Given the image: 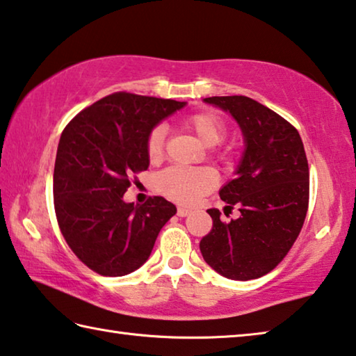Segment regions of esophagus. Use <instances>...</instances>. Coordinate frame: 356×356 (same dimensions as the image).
<instances>
[{"label":"esophagus","instance_id":"34e87169","mask_svg":"<svg viewBox=\"0 0 356 356\" xmlns=\"http://www.w3.org/2000/svg\"><path fill=\"white\" fill-rule=\"evenodd\" d=\"M189 214H191V209L183 208V207L178 208V216H179V217H186V216H189Z\"/></svg>","mask_w":356,"mask_h":356}]
</instances>
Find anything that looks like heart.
<instances>
[{
    "instance_id": "heart-1",
    "label": "heart",
    "mask_w": 356,
    "mask_h": 356,
    "mask_svg": "<svg viewBox=\"0 0 356 356\" xmlns=\"http://www.w3.org/2000/svg\"><path fill=\"white\" fill-rule=\"evenodd\" d=\"M183 127L194 133L207 147H214L225 137L222 118L209 111H202L186 117ZM165 127L158 124L147 137V156L149 161H159L164 153ZM217 186V175L207 167H168L156 178V188L172 200L181 204H194Z\"/></svg>"
}]
</instances>
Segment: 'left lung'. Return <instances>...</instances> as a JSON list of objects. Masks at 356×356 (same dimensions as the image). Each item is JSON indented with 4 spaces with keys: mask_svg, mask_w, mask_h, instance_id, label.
Returning a JSON list of instances; mask_svg holds the SVG:
<instances>
[{
    "mask_svg": "<svg viewBox=\"0 0 356 356\" xmlns=\"http://www.w3.org/2000/svg\"><path fill=\"white\" fill-rule=\"evenodd\" d=\"M204 102L234 117L245 152L236 178L219 192L241 216L222 222L219 209H208L213 228L200 252L220 275L247 282L275 269L302 232L309 202L307 153L298 131L264 104L244 95Z\"/></svg>",
    "mask_w": 356,
    "mask_h": 356,
    "instance_id": "8db88e82",
    "label": "left lung"
}]
</instances>
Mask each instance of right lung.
<instances>
[{
	"label": "right lung",
	"instance_id": "obj_1",
	"mask_svg": "<svg viewBox=\"0 0 356 356\" xmlns=\"http://www.w3.org/2000/svg\"><path fill=\"white\" fill-rule=\"evenodd\" d=\"M186 103L115 92L72 118L62 131L53 175L60 233L81 263L122 277L145 263L175 204L149 197L124 203L133 175L148 168L147 137Z\"/></svg>",
	"mask_w": 356,
	"mask_h": 356
}]
</instances>
